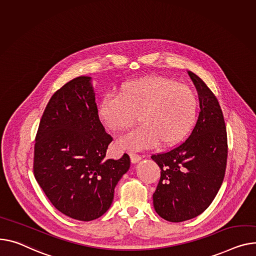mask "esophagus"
Here are the masks:
<instances>
[{
    "label": "esophagus",
    "mask_w": 256,
    "mask_h": 256,
    "mask_svg": "<svg viewBox=\"0 0 256 256\" xmlns=\"http://www.w3.org/2000/svg\"><path fill=\"white\" fill-rule=\"evenodd\" d=\"M130 158L132 164H136V162H138L139 160H141V156H138V154H134V153H130Z\"/></svg>",
    "instance_id": "esophagus-1"
}]
</instances>
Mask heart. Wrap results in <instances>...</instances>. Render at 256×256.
<instances>
[{
	"mask_svg": "<svg viewBox=\"0 0 256 256\" xmlns=\"http://www.w3.org/2000/svg\"><path fill=\"white\" fill-rule=\"evenodd\" d=\"M198 108V98L190 86L160 76H147L122 84L117 96L104 98L98 115L114 132L130 128L138 116L141 126L119 138L116 147L139 151L158 142L164 147L180 143L192 130Z\"/></svg>",
	"mask_w": 256,
	"mask_h": 256,
	"instance_id": "b5f03b06",
	"label": "heart"
}]
</instances>
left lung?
I'll return each mask as SVG.
<instances>
[{
  "instance_id": "obj_1",
  "label": "left lung",
  "mask_w": 256,
  "mask_h": 256,
  "mask_svg": "<svg viewBox=\"0 0 256 256\" xmlns=\"http://www.w3.org/2000/svg\"><path fill=\"white\" fill-rule=\"evenodd\" d=\"M188 75L200 100L196 126L184 143L151 156L160 168L153 206L162 218L171 222L190 220L205 211L222 184L226 168L222 110L205 82L190 71Z\"/></svg>"
}]
</instances>
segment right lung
Masks as SVG:
<instances>
[{
    "label": "right lung",
    "mask_w": 256,
    "mask_h": 256,
    "mask_svg": "<svg viewBox=\"0 0 256 256\" xmlns=\"http://www.w3.org/2000/svg\"><path fill=\"white\" fill-rule=\"evenodd\" d=\"M92 77L80 76L51 96L36 136L34 174L51 204L71 218L90 221L108 211L128 154L107 160L111 136L98 115Z\"/></svg>",
    "instance_id": "1"
}]
</instances>
